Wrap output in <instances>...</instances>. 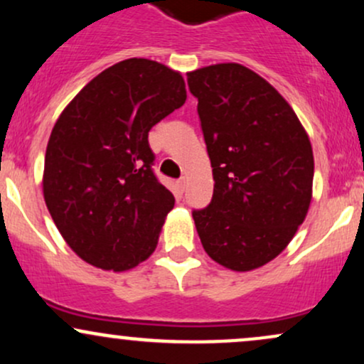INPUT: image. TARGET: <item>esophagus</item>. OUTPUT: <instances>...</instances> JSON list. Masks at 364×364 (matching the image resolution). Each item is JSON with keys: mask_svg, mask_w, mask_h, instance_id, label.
Returning <instances> with one entry per match:
<instances>
[{"mask_svg": "<svg viewBox=\"0 0 364 364\" xmlns=\"http://www.w3.org/2000/svg\"><path fill=\"white\" fill-rule=\"evenodd\" d=\"M178 188L181 191H185V188H186V179L185 178H181V179H178Z\"/></svg>", "mask_w": 364, "mask_h": 364, "instance_id": "1", "label": "esophagus"}]
</instances>
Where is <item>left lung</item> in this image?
<instances>
[{
  "label": "left lung",
  "mask_w": 364,
  "mask_h": 364,
  "mask_svg": "<svg viewBox=\"0 0 364 364\" xmlns=\"http://www.w3.org/2000/svg\"><path fill=\"white\" fill-rule=\"evenodd\" d=\"M214 174L208 207L193 210L203 250L236 270L258 269L289 245L311 202L313 150L286 99L237 63L188 73Z\"/></svg>",
  "instance_id": "obj_1"
}]
</instances>
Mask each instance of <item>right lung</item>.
Masks as SVG:
<instances>
[{
  "label": "right lung",
  "instance_id": "1",
  "mask_svg": "<svg viewBox=\"0 0 364 364\" xmlns=\"http://www.w3.org/2000/svg\"><path fill=\"white\" fill-rule=\"evenodd\" d=\"M185 101L181 73L129 58L92 78L60 114L43 191L58 231L82 260L123 272L154 253L174 196L152 171L149 132Z\"/></svg>",
  "mask_w": 364,
  "mask_h": 364
}]
</instances>
